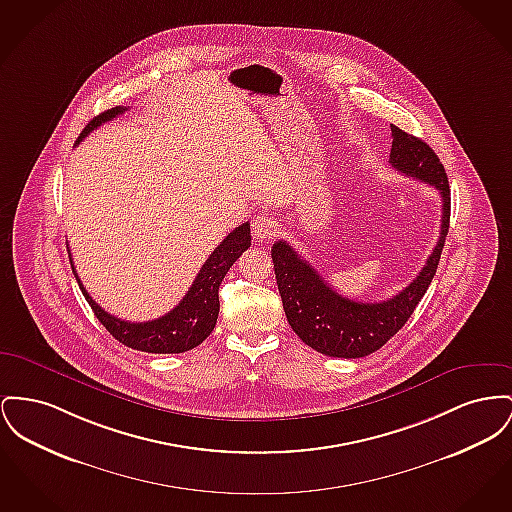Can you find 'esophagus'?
Returning <instances> with one entry per match:
<instances>
[{"label":"esophagus","mask_w":512,"mask_h":512,"mask_svg":"<svg viewBox=\"0 0 512 512\" xmlns=\"http://www.w3.org/2000/svg\"><path fill=\"white\" fill-rule=\"evenodd\" d=\"M278 234V222L271 214H259L253 220V236L257 240H271Z\"/></svg>","instance_id":"34e87169"}]
</instances>
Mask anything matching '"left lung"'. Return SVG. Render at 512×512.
<instances>
[{
    "mask_svg": "<svg viewBox=\"0 0 512 512\" xmlns=\"http://www.w3.org/2000/svg\"><path fill=\"white\" fill-rule=\"evenodd\" d=\"M392 168L404 176L425 181L441 193L443 216L441 236L420 274L394 298L385 301L350 300L340 296L286 241H276L271 255L278 292L286 319L301 340L313 350L331 356L356 360L377 352L404 327L423 294L427 292L451 220V189L443 164L433 149L418 137L391 125Z\"/></svg>",
    "mask_w": 512,
    "mask_h": 512,
    "instance_id": "8db88e82",
    "label": "left lung"
}]
</instances>
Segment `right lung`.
Segmentation results:
<instances>
[{
  "instance_id": "1",
  "label": "right lung",
  "mask_w": 512,
  "mask_h": 512,
  "mask_svg": "<svg viewBox=\"0 0 512 512\" xmlns=\"http://www.w3.org/2000/svg\"><path fill=\"white\" fill-rule=\"evenodd\" d=\"M127 108L116 106L112 110L102 112L100 116L92 118L89 125L83 129V133L77 139V145L96 129L98 125L106 121L114 120L116 116L123 114ZM251 245V232H249V222H243L234 232H230L220 245L211 253V257L205 261L197 278L193 280L191 288L187 290L185 298L166 315L154 319V321H145V323H131V321H121L118 317L110 315L104 311L96 301L92 300L85 286L81 284V278L75 272V278L79 282V288L89 301L96 319L106 327L118 342L141 352L149 354H181L187 350H193L199 346L209 334H211L218 311H220V301H218V288L230 271V267L240 259L241 253ZM69 261L71 253H69Z\"/></svg>"
}]
</instances>
